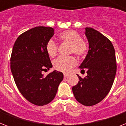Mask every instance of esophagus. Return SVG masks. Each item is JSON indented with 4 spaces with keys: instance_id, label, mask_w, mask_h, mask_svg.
Here are the masks:
<instances>
[{
    "instance_id": "34e87169",
    "label": "esophagus",
    "mask_w": 126,
    "mask_h": 126,
    "mask_svg": "<svg viewBox=\"0 0 126 126\" xmlns=\"http://www.w3.org/2000/svg\"><path fill=\"white\" fill-rule=\"evenodd\" d=\"M68 76H69V75H68V74H64V77H65V78H67Z\"/></svg>"
}]
</instances>
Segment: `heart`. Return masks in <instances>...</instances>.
Listing matches in <instances>:
<instances>
[{
    "mask_svg": "<svg viewBox=\"0 0 126 126\" xmlns=\"http://www.w3.org/2000/svg\"><path fill=\"white\" fill-rule=\"evenodd\" d=\"M62 43L70 44L69 53H74L78 57L86 55L88 51V44L81 38L80 34L74 30L65 31L59 35ZM46 51L49 57H55L58 52V45L53 40H50L46 44ZM77 65V60L74 56L60 57L53 61V68L62 73H69Z\"/></svg>",
    "mask_w": 126,
    "mask_h": 126,
    "instance_id": "obj_1",
    "label": "heart"
}]
</instances>
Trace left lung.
Segmentation results:
<instances>
[{
	"instance_id": "obj_1",
	"label": "left lung",
	"mask_w": 126,
	"mask_h": 126,
	"mask_svg": "<svg viewBox=\"0 0 126 126\" xmlns=\"http://www.w3.org/2000/svg\"><path fill=\"white\" fill-rule=\"evenodd\" d=\"M89 50L80 66L81 72L87 71L88 75L79 79L73 87L75 99L85 106L97 104L109 94L116 73L114 48L110 40L91 27L86 28Z\"/></svg>"
}]
</instances>
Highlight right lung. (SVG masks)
Returning a JSON list of instances; mask_svg holds the SVG:
<instances>
[{
	"label": "right lung",
	"instance_id": "1",
	"mask_svg": "<svg viewBox=\"0 0 126 126\" xmlns=\"http://www.w3.org/2000/svg\"><path fill=\"white\" fill-rule=\"evenodd\" d=\"M54 29L36 27L23 32L13 47L10 69L19 91L35 105H47L54 99L63 79L61 72L53 71L44 77L42 72L52 67L46 51V44Z\"/></svg>",
	"mask_w": 126,
	"mask_h": 126
}]
</instances>
